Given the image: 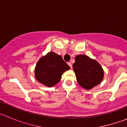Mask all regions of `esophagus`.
<instances>
[{"label":"esophagus","mask_w":127,"mask_h":127,"mask_svg":"<svg viewBox=\"0 0 127 127\" xmlns=\"http://www.w3.org/2000/svg\"><path fill=\"white\" fill-rule=\"evenodd\" d=\"M68 65H69V67H70V69H72V64L70 62H68Z\"/></svg>","instance_id":"34e87169"}]
</instances>
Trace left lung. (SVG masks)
Listing matches in <instances>:
<instances>
[{"label": "left lung", "mask_w": 127, "mask_h": 127, "mask_svg": "<svg viewBox=\"0 0 127 127\" xmlns=\"http://www.w3.org/2000/svg\"><path fill=\"white\" fill-rule=\"evenodd\" d=\"M72 66L77 83L85 90H91L102 81L104 75L102 67L88 56L77 55Z\"/></svg>", "instance_id": "left-lung-1"}]
</instances>
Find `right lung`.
Listing matches in <instances>:
<instances>
[{
    "label": "right lung",
    "mask_w": 127,
    "mask_h": 127,
    "mask_svg": "<svg viewBox=\"0 0 127 127\" xmlns=\"http://www.w3.org/2000/svg\"><path fill=\"white\" fill-rule=\"evenodd\" d=\"M69 69L70 67L61 56L50 51L42 56L37 62L35 77L40 83L52 87L60 81L63 73Z\"/></svg>",
    "instance_id": "add662e5"
}]
</instances>
